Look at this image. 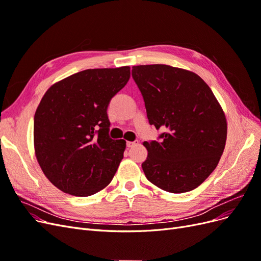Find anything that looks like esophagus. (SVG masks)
Here are the masks:
<instances>
[{"mask_svg":"<svg viewBox=\"0 0 261 261\" xmlns=\"http://www.w3.org/2000/svg\"><path fill=\"white\" fill-rule=\"evenodd\" d=\"M136 145H138V141H127V143H126V146H127V148H132V147L136 146Z\"/></svg>","mask_w":261,"mask_h":261,"instance_id":"1","label":"esophagus"}]
</instances>
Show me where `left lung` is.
Returning <instances> with one entry per match:
<instances>
[{
    "label": "left lung",
    "instance_id": "left-lung-1",
    "mask_svg": "<svg viewBox=\"0 0 261 261\" xmlns=\"http://www.w3.org/2000/svg\"><path fill=\"white\" fill-rule=\"evenodd\" d=\"M150 125L163 129L159 141H145L141 164L149 181L165 192H191L217 168L226 141L222 108L201 78L163 64L133 66Z\"/></svg>",
    "mask_w": 261,
    "mask_h": 261
}]
</instances>
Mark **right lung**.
Wrapping results in <instances>:
<instances>
[{"instance_id":"obj_1","label":"right lung","mask_w":261,"mask_h":261,"mask_svg":"<svg viewBox=\"0 0 261 261\" xmlns=\"http://www.w3.org/2000/svg\"><path fill=\"white\" fill-rule=\"evenodd\" d=\"M129 69H86L44 93L35 114V152L44 175L62 192L87 197L112 180L126 141L110 138L107 110L127 84Z\"/></svg>"}]
</instances>
